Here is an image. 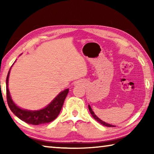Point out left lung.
I'll list each match as a JSON object with an SVG mask.
<instances>
[{"label":"left lung","instance_id":"left-lung-1","mask_svg":"<svg viewBox=\"0 0 154 154\" xmlns=\"http://www.w3.org/2000/svg\"><path fill=\"white\" fill-rule=\"evenodd\" d=\"M88 108H89V111L90 112V113L92 114V117L94 118V119H95L96 121L99 122V123H100L101 124H103V126H107V127H115L113 125H111V124H109L106 123V122H103V121L101 120V119H99L98 117L96 116L95 113H94V111H92V108H91V106L90 105H88Z\"/></svg>","mask_w":154,"mask_h":154}]
</instances>
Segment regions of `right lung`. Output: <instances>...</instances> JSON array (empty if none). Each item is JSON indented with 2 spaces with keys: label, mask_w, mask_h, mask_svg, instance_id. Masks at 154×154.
Wrapping results in <instances>:
<instances>
[{
  "label": "right lung",
  "mask_w": 154,
  "mask_h": 154,
  "mask_svg": "<svg viewBox=\"0 0 154 154\" xmlns=\"http://www.w3.org/2000/svg\"><path fill=\"white\" fill-rule=\"evenodd\" d=\"M10 70L6 79L7 100L9 109L21 120L32 125H39L49 123L54 120L60 112L65 98L69 93V89L62 91L49 105L38 111H28L20 109L13 102L8 88V82Z\"/></svg>",
  "instance_id": "1"
}]
</instances>
